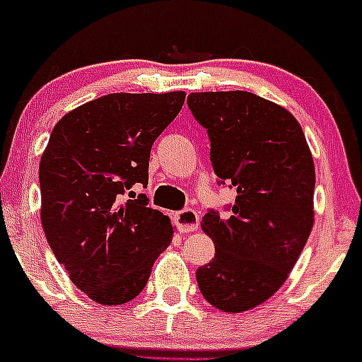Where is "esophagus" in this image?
I'll list each match as a JSON object with an SVG mask.
<instances>
[{
    "mask_svg": "<svg viewBox=\"0 0 362 362\" xmlns=\"http://www.w3.org/2000/svg\"><path fill=\"white\" fill-rule=\"evenodd\" d=\"M176 223H177V228L181 230L182 233H189V232H195L199 228V212L193 211V209H185V211H180L176 214Z\"/></svg>",
    "mask_w": 362,
    "mask_h": 362,
    "instance_id": "1",
    "label": "esophagus"
}]
</instances>
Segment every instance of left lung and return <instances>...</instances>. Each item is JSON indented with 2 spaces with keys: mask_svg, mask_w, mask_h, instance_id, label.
Instances as JSON below:
<instances>
[{
  "mask_svg": "<svg viewBox=\"0 0 362 362\" xmlns=\"http://www.w3.org/2000/svg\"><path fill=\"white\" fill-rule=\"evenodd\" d=\"M188 106L211 139V162L237 188L228 218L209 211L214 242L197 270L200 293L223 312H245L274 296L314 226L315 169L301 125L286 107L244 90L193 92Z\"/></svg>",
  "mask_w": 362,
  "mask_h": 362,
  "instance_id": "obj_1",
  "label": "left lung"
}]
</instances>
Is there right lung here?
<instances>
[{
	"instance_id": "obj_1",
	"label": "right lung",
	"mask_w": 362,
	"mask_h": 362,
	"mask_svg": "<svg viewBox=\"0 0 362 362\" xmlns=\"http://www.w3.org/2000/svg\"><path fill=\"white\" fill-rule=\"evenodd\" d=\"M185 98L182 90L107 94L52 130L40 160L42 225L57 262L95 303L134 300L173 240L169 216L132 186L148 182L151 146Z\"/></svg>"
}]
</instances>
